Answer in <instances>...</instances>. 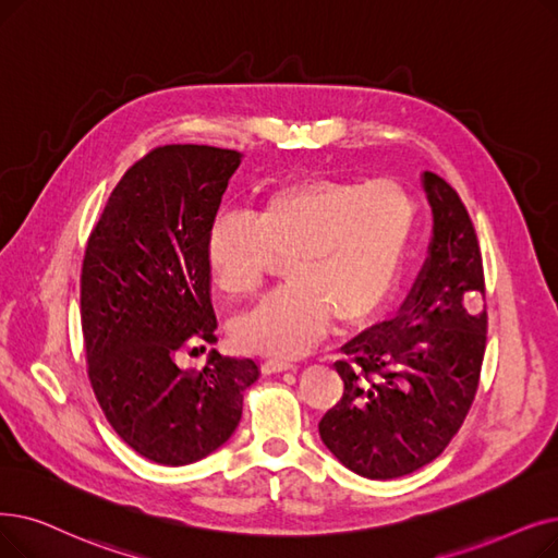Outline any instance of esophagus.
Returning a JSON list of instances; mask_svg holds the SVG:
<instances>
[{"label": "esophagus", "instance_id": "esophagus-1", "mask_svg": "<svg viewBox=\"0 0 558 558\" xmlns=\"http://www.w3.org/2000/svg\"><path fill=\"white\" fill-rule=\"evenodd\" d=\"M287 369H294L292 362H287V360H264L262 362V372L264 374H282Z\"/></svg>", "mask_w": 558, "mask_h": 558}]
</instances>
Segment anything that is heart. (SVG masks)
I'll use <instances>...</instances> for the list:
<instances>
[{
	"mask_svg": "<svg viewBox=\"0 0 558 558\" xmlns=\"http://www.w3.org/2000/svg\"><path fill=\"white\" fill-rule=\"evenodd\" d=\"M415 226V201L395 182L305 178L271 189L253 216L223 211L207 234V271L221 294L253 296L284 257L287 287L232 322L239 349L296 357L330 319L355 328L395 292Z\"/></svg>",
	"mask_w": 558,
	"mask_h": 558,
	"instance_id": "obj_1",
	"label": "heart"
}]
</instances>
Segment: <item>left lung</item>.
<instances>
[{
    "instance_id": "obj_1",
    "label": "left lung",
    "mask_w": 558,
    "mask_h": 558,
    "mask_svg": "<svg viewBox=\"0 0 558 558\" xmlns=\"http://www.w3.org/2000/svg\"><path fill=\"white\" fill-rule=\"evenodd\" d=\"M428 257L390 322L362 330L335 362L344 395L319 422L326 449L351 472L387 481L438 458L474 401L488 317L470 214L435 173Z\"/></svg>"
}]
</instances>
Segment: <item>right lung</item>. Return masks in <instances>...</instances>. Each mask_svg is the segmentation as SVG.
Instances as JSON below:
<instances>
[{
    "label": "right lung",
    "mask_w": 558,
    "mask_h": 558,
    "mask_svg": "<svg viewBox=\"0 0 558 558\" xmlns=\"http://www.w3.org/2000/svg\"><path fill=\"white\" fill-rule=\"evenodd\" d=\"M241 153L163 145L120 178L88 236L82 330L93 392L113 430L159 465H189L230 440L248 357L211 351L182 369L184 344L214 342L207 234Z\"/></svg>",
    "instance_id": "right-lung-1"
}]
</instances>
